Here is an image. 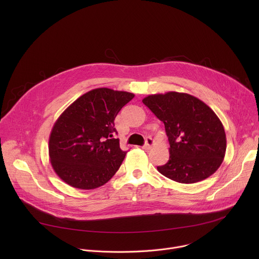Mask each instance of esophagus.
Here are the masks:
<instances>
[{"label":"esophagus","mask_w":259,"mask_h":259,"mask_svg":"<svg viewBox=\"0 0 259 259\" xmlns=\"http://www.w3.org/2000/svg\"><path fill=\"white\" fill-rule=\"evenodd\" d=\"M154 144H155V141H154L151 137H146V139H145V144H144L142 147H143L144 150H150Z\"/></svg>","instance_id":"34e87169"}]
</instances>
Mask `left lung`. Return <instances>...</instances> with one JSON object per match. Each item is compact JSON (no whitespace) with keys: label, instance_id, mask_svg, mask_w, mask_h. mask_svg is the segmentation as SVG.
Returning a JSON list of instances; mask_svg holds the SVG:
<instances>
[{"label":"left lung","instance_id":"8db88e82","mask_svg":"<svg viewBox=\"0 0 259 259\" xmlns=\"http://www.w3.org/2000/svg\"><path fill=\"white\" fill-rule=\"evenodd\" d=\"M165 125L169 161L157 167L167 178L195 183L211 176L224 161L227 137L223 123L199 98L170 91L142 99Z\"/></svg>","mask_w":259,"mask_h":259}]
</instances>
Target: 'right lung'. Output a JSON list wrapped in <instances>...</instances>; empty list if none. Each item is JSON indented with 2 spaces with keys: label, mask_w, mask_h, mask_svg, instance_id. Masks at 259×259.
<instances>
[{
  "label": "right lung",
  "mask_w": 259,
  "mask_h": 259,
  "mask_svg": "<svg viewBox=\"0 0 259 259\" xmlns=\"http://www.w3.org/2000/svg\"><path fill=\"white\" fill-rule=\"evenodd\" d=\"M133 93L93 89L73 101L54 123L49 137L50 163L68 186L94 190L120 168L126 152L120 147L115 119Z\"/></svg>",
  "instance_id": "1"
}]
</instances>
